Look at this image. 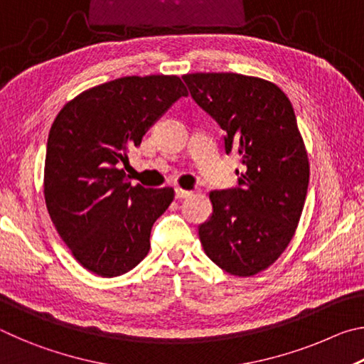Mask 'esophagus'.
<instances>
[{
    "label": "esophagus",
    "mask_w": 364,
    "mask_h": 364,
    "mask_svg": "<svg viewBox=\"0 0 364 364\" xmlns=\"http://www.w3.org/2000/svg\"><path fill=\"white\" fill-rule=\"evenodd\" d=\"M193 196V191L183 189V188H175V197L176 199H186V197Z\"/></svg>",
    "instance_id": "esophagus-1"
}]
</instances>
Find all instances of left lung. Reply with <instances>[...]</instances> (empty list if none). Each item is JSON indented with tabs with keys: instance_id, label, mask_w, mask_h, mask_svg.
I'll return each instance as SVG.
<instances>
[{
	"instance_id": "8db88e82",
	"label": "left lung",
	"mask_w": 364,
	"mask_h": 364,
	"mask_svg": "<svg viewBox=\"0 0 364 364\" xmlns=\"http://www.w3.org/2000/svg\"><path fill=\"white\" fill-rule=\"evenodd\" d=\"M183 80L226 132V154L236 151L245 165L237 188L210 193L202 247L226 273L255 276L286 250L305 205L310 164L292 104L278 85L258 77L199 72Z\"/></svg>"
}]
</instances>
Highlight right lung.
<instances>
[{
  "label": "right lung",
  "instance_id": "right-lung-1",
  "mask_svg": "<svg viewBox=\"0 0 364 364\" xmlns=\"http://www.w3.org/2000/svg\"><path fill=\"white\" fill-rule=\"evenodd\" d=\"M176 75L122 77L60 109L49 130L45 200L59 236L91 273L115 278L151 249V230L173 188L133 186L122 165L146 132L181 96Z\"/></svg>",
  "mask_w": 364,
  "mask_h": 364
}]
</instances>
